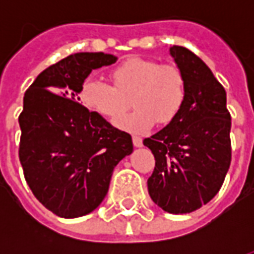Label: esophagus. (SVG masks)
Listing matches in <instances>:
<instances>
[{
	"label": "esophagus",
	"instance_id": "34e87169",
	"mask_svg": "<svg viewBox=\"0 0 254 254\" xmlns=\"http://www.w3.org/2000/svg\"><path fill=\"white\" fill-rule=\"evenodd\" d=\"M133 145L137 147V148L143 147V140L140 137H137V136H133Z\"/></svg>",
	"mask_w": 254,
	"mask_h": 254
}]
</instances>
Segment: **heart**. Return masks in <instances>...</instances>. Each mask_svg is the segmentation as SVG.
<instances>
[{
	"mask_svg": "<svg viewBox=\"0 0 254 254\" xmlns=\"http://www.w3.org/2000/svg\"><path fill=\"white\" fill-rule=\"evenodd\" d=\"M114 85L98 77H88L81 85L80 99L98 116L116 120L129 106L132 113L121 117L117 127L130 133H144L156 121L167 125L176 118L187 98V80L173 64L160 65L155 60L130 58L111 72Z\"/></svg>",
	"mask_w": 254,
	"mask_h": 254,
	"instance_id": "b5f03b06",
	"label": "heart"
}]
</instances>
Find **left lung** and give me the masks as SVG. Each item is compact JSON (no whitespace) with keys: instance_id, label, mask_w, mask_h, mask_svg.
Here are the masks:
<instances>
[{"instance_id":"1","label":"left lung","mask_w":254,"mask_h":254,"mask_svg":"<svg viewBox=\"0 0 254 254\" xmlns=\"http://www.w3.org/2000/svg\"><path fill=\"white\" fill-rule=\"evenodd\" d=\"M187 80L180 114L154 136L144 138L155 156L148 193L169 213H189L211 201L223 185L231 162V117L226 91L211 69L188 50L170 47Z\"/></svg>"}]
</instances>
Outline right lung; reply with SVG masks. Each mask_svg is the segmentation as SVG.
I'll use <instances>...</instances> for the list:
<instances>
[{
  "label": "right lung",
  "instance_id": "obj_1",
  "mask_svg": "<svg viewBox=\"0 0 254 254\" xmlns=\"http://www.w3.org/2000/svg\"><path fill=\"white\" fill-rule=\"evenodd\" d=\"M116 61L105 53H76L45 69L25 91L20 163L34 196L61 218L99 207L114 167L133 152L129 133L80 105L89 73Z\"/></svg>",
  "mask_w": 254,
  "mask_h": 254
}]
</instances>
